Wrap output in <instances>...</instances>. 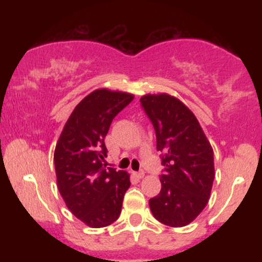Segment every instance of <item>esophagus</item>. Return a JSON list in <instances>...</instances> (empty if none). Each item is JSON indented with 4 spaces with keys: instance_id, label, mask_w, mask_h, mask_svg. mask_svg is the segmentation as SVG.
Returning <instances> with one entry per match:
<instances>
[{
    "instance_id": "1",
    "label": "esophagus",
    "mask_w": 262,
    "mask_h": 262,
    "mask_svg": "<svg viewBox=\"0 0 262 262\" xmlns=\"http://www.w3.org/2000/svg\"><path fill=\"white\" fill-rule=\"evenodd\" d=\"M134 176L137 177V179H143L144 172H143V171H139V172H134Z\"/></svg>"
}]
</instances>
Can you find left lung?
I'll return each mask as SVG.
<instances>
[{
	"mask_svg": "<svg viewBox=\"0 0 262 262\" xmlns=\"http://www.w3.org/2000/svg\"><path fill=\"white\" fill-rule=\"evenodd\" d=\"M140 102L154 125L156 149L164 152L161 191L149 201L150 210L162 224L185 227L208 203L215 175L212 145L196 116L179 98L148 93Z\"/></svg>",
	"mask_w": 262,
	"mask_h": 262,
	"instance_id": "obj_1",
	"label": "left lung"
}]
</instances>
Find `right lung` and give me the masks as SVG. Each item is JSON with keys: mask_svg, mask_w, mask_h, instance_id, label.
Listing matches in <instances>:
<instances>
[{"mask_svg": "<svg viewBox=\"0 0 262 262\" xmlns=\"http://www.w3.org/2000/svg\"><path fill=\"white\" fill-rule=\"evenodd\" d=\"M133 98L128 92L95 90L75 107L56 143L54 165L60 194L75 217L91 228L118 219L130 186L127 171L107 167L104 138L114 117Z\"/></svg>", "mask_w": 262, "mask_h": 262, "instance_id": "obj_1", "label": "right lung"}]
</instances>
